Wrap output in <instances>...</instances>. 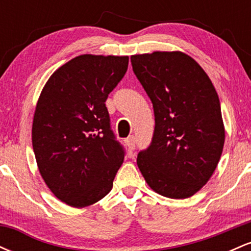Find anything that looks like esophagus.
Returning a JSON list of instances; mask_svg holds the SVG:
<instances>
[{
    "mask_svg": "<svg viewBox=\"0 0 251 251\" xmlns=\"http://www.w3.org/2000/svg\"><path fill=\"white\" fill-rule=\"evenodd\" d=\"M126 145H127V148L129 151H133L134 148H135V138L134 135H129V137L127 138V139L125 140Z\"/></svg>",
    "mask_w": 251,
    "mask_h": 251,
    "instance_id": "1",
    "label": "esophagus"
}]
</instances>
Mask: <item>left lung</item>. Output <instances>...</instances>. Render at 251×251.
<instances>
[{
  "instance_id": "obj_1",
  "label": "left lung",
  "mask_w": 251,
  "mask_h": 251,
  "mask_svg": "<svg viewBox=\"0 0 251 251\" xmlns=\"http://www.w3.org/2000/svg\"><path fill=\"white\" fill-rule=\"evenodd\" d=\"M131 62L155 120L151 145L138 154V168L157 194L191 197L211 178L223 151L217 92L203 68L181 51L137 54Z\"/></svg>"
}]
</instances>
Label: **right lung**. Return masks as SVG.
Listing matches in <instances>:
<instances>
[{
	"mask_svg": "<svg viewBox=\"0 0 251 251\" xmlns=\"http://www.w3.org/2000/svg\"><path fill=\"white\" fill-rule=\"evenodd\" d=\"M128 56L83 54L51 74L39 100L31 142L40 175L74 208L102 200L124 162L105 101L127 71Z\"/></svg>",
	"mask_w": 251,
	"mask_h": 251,
	"instance_id": "1",
	"label": "right lung"
}]
</instances>
